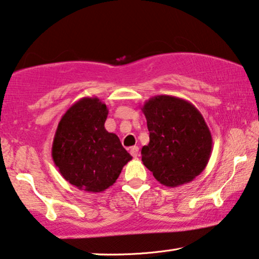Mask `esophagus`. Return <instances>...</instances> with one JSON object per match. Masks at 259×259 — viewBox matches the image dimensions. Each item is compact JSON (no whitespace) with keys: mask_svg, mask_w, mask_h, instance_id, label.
<instances>
[{"mask_svg":"<svg viewBox=\"0 0 259 259\" xmlns=\"http://www.w3.org/2000/svg\"><path fill=\"white\" fill-rule=\"evenodd\" d=\"M130 154H132L134 157H137V156H139V147H137V146H134V147L130 148Z\"/></svg>","mask_w":259,"mask_h":259,"instance_id":"1","label":"esophagus"}]
</instances>
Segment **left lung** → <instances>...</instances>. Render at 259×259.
I'll return each instance as SVG.
<instances>
[{
	"label": "left lung",
	"instance_id": "obj_1",
	"mask_svg": "<svg viewBox=\"0 0 259 259\" xmlns=\"http://www.w3.org/2000/svg\"><path fill=\"white\" fill-rule=\"evenodd\" d=\"M141 110L149 130L142 162L154 178L167 187H178L201 174L213 141L199 110L186 99L167 95L149 98Z\"/></svg>",
	"mask_w": 259,
	"mask_h": 259
}]
</instances>
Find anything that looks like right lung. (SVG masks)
Returning <instances> with one entry per match:
<instances>
[{"label":"right lung","mask_w":259,"mask_h":259,"mask_svg":"<svg viewBox=\"0 0 259 259\" xmlns=\"http://www.w3.org/2000/svg\"><path fill=\"white\" fill-rule=\"evenodd\" d=\"M108 106L97 97L75 102L61 117L52 158L65 180L78 189L101 193L115 184L132 155L104 124Z\"/></svg>","instance_id":"right-lung-1"}]
</instances>
